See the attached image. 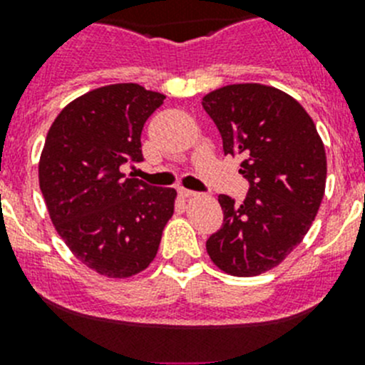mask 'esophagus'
Instances as JSON below:
<instances>
[{
    "mask_svg": "<svg viewBox=\"0 0 365 365\" xmlns=\"http://www.w3.org/2000/svg\"><path fill=\"white\" fill-rule=\"evenodd\" d=\"M179 195L182 199H190V197H195L197 193L193 192V190H186V188H179Z\"/></svg>",
    "mask_w": 365,
    "mask_h": 365,
    "instance_id": "esophagus-1",
    "label": "esophagus"
}]
</instances>
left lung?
<instances>
[{
	"label": "left lung",
	"mask_w": 365,
	"mask_h": 365,
	"mask_svg": "<svg viewBox=\"0 0 365 365\" xmlns=\"http://www.w3.org/2000/svg\"><path fill=\"white\" fill-rule=\"evenodd\" d=\"M225 155L250 182L241 205L219 195L222 227L206 252L222 272L248 278L279 265L302 243L322 205L325 148L298 100L263 83H232L202 98Z\"/></svg>",
	"instance_id": "1"
}]
</instances>
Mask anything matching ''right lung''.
<instances>
[{
	"label": "right lung",
	"mask_w": 365,
	"mask_h": 365,
	"mask_svg": "<svg viewBox=\"0 0 365 365\" xmlns=\"http://www.w3.org/2000/svg\"><path fill=\"white\" fill-rule=\"evenodd\" d=\"M166 96L111 83L74 98L51 125L38 177L51 221L71 252L108 278L143 272L157 256L177 192L125 177L143 160L140 133Z\"/></svg>",
	"instance_id": "right-lung-1"
}]
</instances>
